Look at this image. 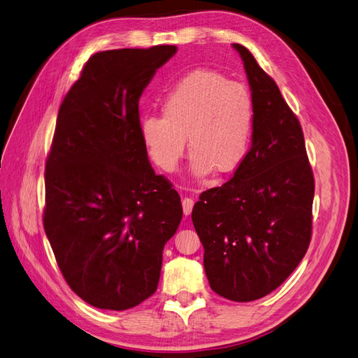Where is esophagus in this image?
Returning a JSON list of instances; mask_svg holds the SVG:
<instances>
[{
  "instance_id": "obj_1",
  "label": "esophagus",
  "mask_w": 358,
  "mask_h": 358,
  "mask_svg": "<svg viewBox=\"0 0 358 358\" xmlns=\"http://www.w3.org/2000/svg\"><path fill=\"white\" fill-rule=\"evenodd\" d=\"M192 208H194V200L189 199V197H185L182 200V209H183V215L188 216L191 212H192Z\"/></svg>"
}]
</instances>
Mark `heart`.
Masks as SVG:
<instances>
[{
	"instance_id": "obj_1",
	"label": "heart",
	"mask_w": 358,
	"mask_h": 358,
	"mask_svg": "<svg viewBox=\"0 0 358 358\" xmlns=\"http://www.w3.org/2000/svg\"><path fill=\"white\" fill-rule=\"evenodd\" d=\"M162 116H145L140 136L155 164L175 171L185 154V138L196 176L213 170L229 175L248 155L255 106L243 85L213 70H196L173 85L161 103Z\"/></svg>"
}]
</instances>
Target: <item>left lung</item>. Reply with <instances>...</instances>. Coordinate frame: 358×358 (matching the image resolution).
<instances>
[{
	"instance_id": "1",
	"label": "left lung",
	"mask_w": 358,
	"mask_h": 358,
	"mask_svg": "<svg viewBox=\"0 0 358 358\" xmlns=\"http://www.w3.org/2000/svg\"><path fill=\"white\" fill-rule=\"evenodd\" d=\"M233 46L252 91V143L230 180L200 194L191 218L210 288L252 301L276 289L305 257L315 180L301 125L276 82L245 46Z\"/></svg>"
}]
</instances>
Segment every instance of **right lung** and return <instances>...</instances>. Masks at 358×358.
<instances>
[{"label":"right lung","mask_w":358,"mask_h":358,"mask_svg":"<svg viewBox=\"0 0 358 358\" xmlns=\"http://www.w3.org/2000/svg\"><path fill=\"white\" fill-rule=\"evenodd\" d=\"M176 46L96 52L64 96L46 159L43 225L82 300L125 310L157 291L182 220L178 191L150 167L138 100Z\"/></svg>","instance_id":"add662e5"}]
</instances>
